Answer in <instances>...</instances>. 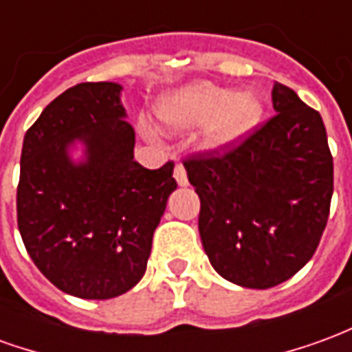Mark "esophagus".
Wrapping results in <instances>:
<instances>
[{"label":"esophagus","mask_w":352,"mask_h":352,"mask_svg":"<svg viewBox=\"0 0 352 352\" xmlns=\"http://www.w3.org/2000/svg\"><path fill=\"white\" fill-rule=\"evenodd\" d=\"M173 177L179 186H186L188 184V177H186V169H184L183 164H177L175 169H173Z\"/></svg>","instance_id":"34e87169"}]
</instances>
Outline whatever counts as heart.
<instances>
[{"instance_id": "obj_1", "label": "heart", "mask_w": 352, "mask_h": 352, "mask_svg": "<svg viewBox=\"0 0 352 352\" xmlns=\"http://www.w3.org/2000/svg\"><path fill=\"white\" fill-rule=\"evenodd\" d=\"M156 115L171 130L206 126L209 148H230L258 124L262 101L251 92L236 94L209 82H194L162 96Z\"/></svg>"}]
</instances>
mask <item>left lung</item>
Here are the masks:
<instances>
[{"instance_id":"1","label":"left lung","mask_w":352,"mask_h":352,"mask_svg":"<svg viewBox=\"0 0 352 352\" xmlns=\"http://www.w3.org/2000/svg\"><path fill=\"white\" fill-rule=\"evenodd\" d=\"M272 116L232 148L184 160L201 245L214 272L272 288L307 264L330 214L333 160L318 111L275 82Z\"/></svg>"}]
</instances>
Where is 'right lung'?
<instances>
[{
    "instance_id": "1",
    "label": "right lung",
    "mask_w": 352,
    "mask_h": 352,
    "mask_svg": "<svg viewBox=\"0 0 352 352\" xmlns=\"http://www.w3.org/2000/svg\"><path fill=\"white\" fill-rule=\"evenodd\" d=\"M116 82H80L43 109L24 135L16 217L26 251L65 294L109 300L145 275L153 236L177 188L173 162L133 160L135 131ZM80 142L85 158L75 162Z\"/></svg>"
}]
</instances>
